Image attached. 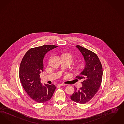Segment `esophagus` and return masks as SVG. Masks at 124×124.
Returning a JSON list of instances; mask_svg holds the SVG:
<instances>
[{
  "label": "esophagus",
  "instance_id": "1",
  "mask_svg": "<svg viewBox=\"0 0 124 124\" xmlns=\"http://www.w3.org/2000/svg\"><path fill=\"white\" fill-rule=\"evenodd\" d=\"M65 85H66L65 84H63V83H61V84H58V86H65Z\"/></svg>",
  "mask_w": 124,
  "mask_h": 124
}]
</instances>
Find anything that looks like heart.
Here are the masks:
<instances>
[{"label":"heart","instance_id":"b5f03b06","mask_svg":"<svg viewBox=\"0 0 124 124\" xmlns=\"http://www.w3.org/2000/svg\"><path fill=\"white\" fill-rule=\"evenodd\" d=\"M62 57L63 59H64L69 60L71 61V62H72L74 60V57L73 56L72 54L70 53H64L62 54ZM84 65L83 64H80L77 67V69L79 70H82L84 69Z\"/></svg>","mask_w":124,"mask_h":124}]
</instances>
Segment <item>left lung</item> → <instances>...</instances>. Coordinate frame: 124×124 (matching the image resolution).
<instances>
[{
	"label": "left lung",
	"mask_w": 124,
	"mask_h": 124,
	"mask_svg": "<svg viewBox=\"0 0 124 124\" xmlns=\"http://www.w3.org/2000/svg\"><path fill=\"white\" fill-rule=\"evenodd\" d=\"M76 47L81 51L86 61L85 68L77 76V79L82 80V86L75 90L71 99L77 103L85 104L94 97L100 88L102 80V66L97 54L80 45Z\"/></svg>",
	"instance_id": "1"
}]
</instances>
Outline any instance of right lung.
<instances>
[{
    "instance_id": "right-lung-1",
    "label": "right lung",
    "mask_w": 124,
    "mask_h": 124,
    "mask_svg": "<svg viewBox=\"0 0 124 124\" xmlns=\"http://www.w3.org/2000/svg\"><path fill=\"white\" fill-rule=\"evenodd\" d=\"M57 47L54 45H43L31 48L22 60L19 68L20 81L27 94L36 102L48 101L52 97L56 88L54 84L42 86L40 74L43 71L45 54Z\"/></svg>"
}]
</instances>
